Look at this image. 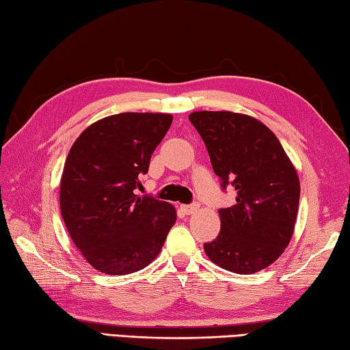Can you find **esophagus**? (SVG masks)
Here are the masks:
<instances>
[{"label":"esophagus","instance_id":"obj_1","mask_svg":"<svg viewBox=\"0 0 350 350\" xmlns=\"http://www.w3.org/2000/svg\"><path fill=\"white\" fill-rule=\"evenodd\" d=\"M198 207H200V204L198 203H192V204H183L181 206V211L186 213V215H192L193 212H197L198 211Z\"/></svg>","mask_w":350,"mask_h":350}]
</instances>
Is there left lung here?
<instances>
[{"instance_id":"obj_1","label":"left lung","mask_w":350,"mask_h":350,"mask_svg":"<svg viewBox=\"0 0 350 350\" xmlns=\"http://www.w3.org/2000/svg\"><path fill=\"white\" fill-rule=\"evenodd\" d=\"M189 120L203 138L221 189L237 201L219 209L221 230L204 243L217 266L254 273L271 266L289 244L299 204V180L271 129L234 112H193Z\"/></svg>"}]
</instances>
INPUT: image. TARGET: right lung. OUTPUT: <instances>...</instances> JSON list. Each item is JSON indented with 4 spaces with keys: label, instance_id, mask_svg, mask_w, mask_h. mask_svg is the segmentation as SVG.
<instances>
[{
    "label": "right lung",
    "instance_id": "right-lung-1",
    "mask_svg": "<svg viewBox=\"0 0 350 350\" xmlns=\"http://www.w3.org/2000/svg\"><path fill=\"white\" fill-rule=\"evenodd\" d=\"M172 120L169 113L112 115L89 126L70 147L61 176V217L96 271L127 275L149 266L175 224L170 203L135 195Z\"/></svg>",
    "mask_w": 350,
    "mask_h": 350
}]
</instances>
